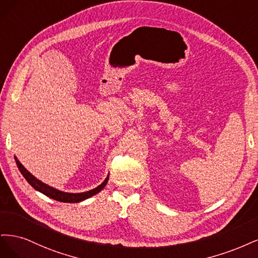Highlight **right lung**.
<instances>
[{"instance_id":"right-lung-1","label":"right lung","mask_w":258,"mask_h":258,"mask_svg":"<svg viewBox=\"0 0 258 258\" xmlns=\"http://www.w3.org/2000/svg\"><path fill=\"white\" fill-rule=\"evenodd\" d=\"M15 161H16V164H17V166H18L20 172L22 173V176L29 182L32 187H34L36 190H38V192H40V193H43L44 195L54 199V201L61 202V203H79V202L85 201V199L92 197L93 195L101 192V190L106 186L108 179H109V174H108L107 178L104 180V182L101 185H98L97 187L91 189V190H88V192L66 193V192H62V190L56 189L54 187L49 186L48 184L44 183V182H41L40 180L35 178L31 172H29L27 170V168L23 167V165L18 161V159L16 156H15Z\"/></svg>"}]
</instances>
